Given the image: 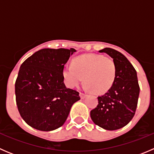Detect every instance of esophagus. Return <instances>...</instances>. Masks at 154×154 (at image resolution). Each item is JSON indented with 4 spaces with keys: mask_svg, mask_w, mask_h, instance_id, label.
I'll return each instance as SVG.
<instances>
[{
    "mask_svg": "<svg viewBox=\"0 0 154 154\" xmlns=\"http://www.w3.org/2000/svg\"><path fill=\"white\" fill-rule=\"evenodd\" d=\"M80 97H81V99H83L86 97V94H84V93H83V92H80Z\"/></svg>",
    "mask_w": 154,
    "mask_h": 154,
    "instance_id": "34e87169",
    "label": "esophagus"
}]
</instances>
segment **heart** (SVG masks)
<instances>
[{
    "label": "heart",
    "instance_id": "heart-1",
    "mask_svg": "<svg viewBox=\"0 0 154 154\" xmlns=\"http://www.w3.org/2000/svg\"><path fill=\"white\" fill-rule=\"evenodd\" d=\"M63 74L66 83L71 88L79 86L84 77L87 88L97 94H103L114 84L117 66L111 57L83 54L73 60L72 66H65Z\"/></svg>",
    "mask_w": 154,
    "mask_h": 154
}]
</instances>
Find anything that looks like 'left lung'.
<instances>
[{"label": "left lung", "mask_w": 154, "mask_h": 154, "mask_svg": "<svg viewBox=\"0 0 154 154\" xmlns=\"http://www.w3.org/2000/svg\"><path fill=\"white\" fill-rule=\"evenodd\" d=\"M99 52L106 53L114 60L117 74L112 86L97 97L98 104L90 112V116L96 125L105 130H119L127 125L136 112L140 91L137 74L122 53L109 48Z\"/></svg>", "instance_id": "1"}]
</instances>
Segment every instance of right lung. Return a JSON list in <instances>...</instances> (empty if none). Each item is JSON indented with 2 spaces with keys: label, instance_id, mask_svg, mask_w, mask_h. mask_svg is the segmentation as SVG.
Returning <instances> with one entry per match:
<instances>
[{
  "label": "right lung",
  "instance_id": "add662e5",
  "mask_svg": "<svg viewBox=\"0 0 154 154\" xmlns=\"http://www.w3.org/2000/svg\"><path fill=\"white\" fill-rule=\"evenodd\" d=\"M76 50L44 48L21 64L15 84L18 112L27 125L41 131L63 125L70 109L80 99L66 88L63 68Z\"/></svg>",
  "mask_w": 154,
  "mask_h": 154
}]
</instances>
